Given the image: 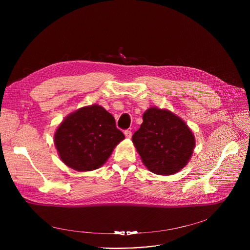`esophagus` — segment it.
<instances>
[{
	"instance_id": "34e87169",
	"label": "esophagus",
	"mask_w": 250,
	"mask_h": 250,
	"mask_svg": "<svg viewBox=\"0 0 250 250\" xmlns=\"http://www.w3.org/2000/svg\"><path fill=\"white\" fill-rule=\"evenodd\" d=\"M125 135L126 138H130L131 135H132V133H131L130 130H125Z\"/></svg>"
}]
</instances>
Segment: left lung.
Returning a JSON list of instances; mask_svg holds the SVG:
<instances>
[{
    "mask_svg": "<svg viewBox=\"0 0 250 250\" xmlns=\"http://www.w3.org/2000/svg\"><path fill=\"white\" fill-rule=\"evenodd\" d=\"M132 142L142 163L157 175H173L190 161L196 140L188 125L167 109L151 106L144 116Z\"/></svg>",
    "mask_w": 250,
    "mask_h": 250,
    "instance_id": "8db88e82",
    "label": "left lung"
}]
</instances>
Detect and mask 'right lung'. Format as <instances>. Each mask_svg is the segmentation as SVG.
<instances>
[{
	"mask_svg": "<svg viewBox=\"0 0 250 250\" xmlns=\"http://www.w3.org/2000/svg\"><path fill=\"white\" fill-rule=\"evenodd\" d=\"M124 139L113 115L98 104L70 113L54 133V145L61 161L78 172L103 166Z\"/></svg>",
	"mask_w": 250,
	"mask_h": 250,
	"instance_id": "1",
	"label": "right lung"
}]
</instances>
